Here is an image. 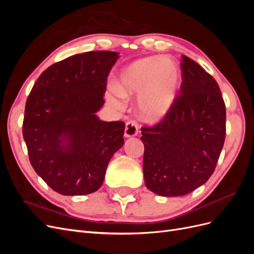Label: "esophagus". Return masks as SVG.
I'll use <instances>...</instances> for the list:
<instances>
[{
	"label": "esophagus",
	"instance_id": "esophagus-1",
	"mask_svg": "<svg viewBox=\"0 0 254 254\" xmlns=\"http://www.w3.org/2000/svg\"><path fill=\"white\" fill-rule=\"evenodd\" d=\"M139 132V126H137L134 121L127 122L125 127V136L126 137H133Z\"/></svg>",
	"mask_w": 254,
	"mask_h": 254
}]
</instances>
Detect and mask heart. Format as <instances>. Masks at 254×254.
Instances as JSON below:
<instances>
[{
    "label": "heart",
    "mask_w": 254,
    "mask_h": 254,
    "mask_svg": "<svg viewBox=\"0 0 254 254\" xmlns=\"http://www.w3.org/2000/svg\"><path fill=\"white\" fill-rule=\"evenodd\" d=\"M180 71L171 58L146 57L134 61L121 71L107 93V99L121 107L123 99L137 95L136 111L147 123L163 120L178 95Z\"/></svg>",
    "instance_id": "1"
}]
</instances>
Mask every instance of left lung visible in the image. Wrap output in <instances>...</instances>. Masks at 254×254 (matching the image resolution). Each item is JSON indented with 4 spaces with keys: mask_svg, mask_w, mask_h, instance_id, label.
<instances>
[{
    "mask_svg": "<svg viewBox=\"0 0 254 254\" xmlns=\"http://www.w3.org/2000/svg\"><path fill=\"white\" fill-rule=\"evenodd\" d=\"M181 94L162 122L143 127L146 188L164 197L187 195L209 180L226 136V106L218 84L182 56Z\"/></svg>",
    "mask_w": 254,
    "mask_h": 254,
    "instance_id": "1",
    "label": "left lung"
}]
</instances>
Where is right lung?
I'll return each instance as SVG.
<instances>
[{"label":"right lung","mask_w":254,"mask_h":254,"mask_svg":"<svg viewBox=\"0 0 254 254\" xmlns=\"http://www.w3.org/2000/svg\"><path fill=\"white\" fill-rule=\"evenodd\" d=\"M120 54H77L48 67L25 105L23 137L30 164L57 193L96 191L112 156L124 145V122L101 121L107 77Z\"/></svg>","instance_id":"obj_1"}]
</instances>
